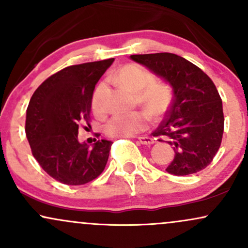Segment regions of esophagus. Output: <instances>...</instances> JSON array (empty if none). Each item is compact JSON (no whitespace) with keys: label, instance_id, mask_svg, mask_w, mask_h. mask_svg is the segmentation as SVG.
Instances as JSON below:
<instances>
[{"label":"esophagus","instance_id":"obj_1","mask_svg":"<svg viewBox=\"0 0 248 248\" xmlns=\"http://www.w3.org/2000/svg\"><path fill=\"white\" fill-rule=\"evenodd\" d=\"M138 140L140 143L146 144V146H149V144L154 143V139L150 138V136H140V138H138Z\"/></svg>","mask_w":248,"mask_h":248}]
</instances>
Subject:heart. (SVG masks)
Returning <instances> with one entry per match:
<instances>
[{
    "instance_id": "obj_1",
    "label": "heart",
    "mask_w": 248,
    "mask_h": 248,
    "mask_svg": "<svg viewBox=\"0 0 248 248\" xmlns=\"http://www.w3.org/2000/svg\"><path fill=\"white\" fill-rule=\"evenodd\" d=\"M116 80L124 88L133 93H138L136 98L142 106L149 111L136 110L124 114H116L105 124V133L113 138L132 136L146 129L150 120L149 114L154 118L163 115L172 100V91L168 85L155 82L154 77L138 65H126L116 75ZM102 85H99L92 98V108L96 114H102L100 94Z\"/></svg>"
}]
</instances>
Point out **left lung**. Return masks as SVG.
<instances>
[{
    "label": "left lung",
    "mask_w": 248,
    "mask_h": 248,
    "mask_svg": "<svg viewBox=\"0 0 248 248\" xmlns=\"http://www.w3.org/2000/svg\"><path fill=\"white\" fill-rule=\"evenodd\" d=\"M130 58L172 86L173 99L166 119L153 133L158 141L171 144L175 152L167 171L186 176L205 169L217 154L224 133L223 102L211 78L173 53L132 55Z\"/></svg>",
    "instance_id": "left-lung-1"
}]
</instances>
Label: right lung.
<instances>
[{
    "mask_svg": "<svg viewBox=\"0 0 248 248\" xmlns=\"http://www.w3.org/2000/svg\"><path fill=\"white\" fill-rule=\"evenodd\" d=\"M114 62L71 65L39 85L27 109L25 134L33 157L47 175L67 186H82L104 171L113 142L79 143L81 124L90 126L96 82ZM84 128H86L84 126Z\"/></svg>",
    "mask_w": 248,
    "mask_h": 248,
    "instance_id": "right-lung-1",
    "label": "right lung"
}]
</instances>
